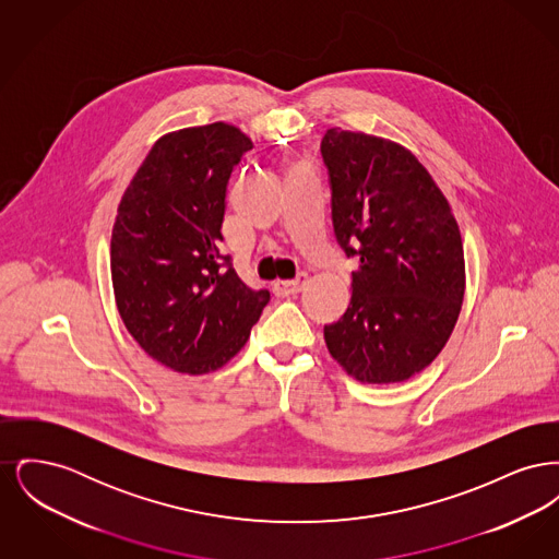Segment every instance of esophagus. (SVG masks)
<instances>
[{
  "instance_id": "obj_1",
  "label": "esophagus",
  "mask_w": 559,
  "mask_h": 559,
  "mask_svg": "<svg viewBox=\"0 0 559 559\" xmlns=\"http://www.w3.org/2000/svg\"><path fill=\"white\" fill-rule=\"evenodd\" d=\"M308 281V274L306 272H299L292 281H274L272 285V292L276 293L278 297H287V295H295V293L301 292L304 285Z\"/></svg>"
}]
</instances>
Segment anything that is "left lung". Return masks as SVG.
<instances>
[{
	"label": "left lung",
	"instance_id": "8db88e82",
	"mask_svg": "<svg viewBox=\"0 0 559 559\" xmlns=\"http://www.w3.org/2000/svg\"><path fill=\"white\" fill-rule=\"evenodd\" d=\"M331 219L352 272L346 314L324 324L331 356L362 383L424 371L449 342L465 293L463 242L442 190L396 142L331 128L320 142Z\"/></svg>",
	"mask_w": 559,
	"mask_h": 559
}]
</instances>
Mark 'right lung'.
Instances as JSON below:
<instances>
[{"label":"right lung","mask_w":559,"mask_h":559,"mask_svg":"<svg viewBox=\"0 0 559 559\" xmlns=\"http://www.w3.org/2000/svg\"><path fill=\"white\" fill-rule=\"evenodd\" d=\"M253 142L228 123L167 133L121 197L110 239L115 301L157 362L188 374L224 367L270 301L224 251L222 222L235 165Z\"/></svg>","instance_id":"obj_1"}]
</instances>
